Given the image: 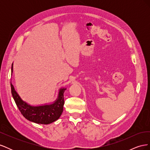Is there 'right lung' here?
Segmentation results:
<instances>
[{"mask_svg": "<svg viewBox=\"0 0 150 150\" xmlns=\"http://www.w3.org/2000/svg\"><path fill=\"white\" fill-rule=\"evenodd\" d=\"M12 66L13 64L12 65V72L13 71ZM11 87L12 95L16 105L21 114L27 120L35 123L48 125L59 118L63 111V106L64 104V93L66 89V88L60 89L58 98L53 104L32 106L22 100L11 83Z\"/></svg>", "mask_w": 150, "mask_h": 150, "instance_id": "1", "label": "right lung"}]
</instances>
